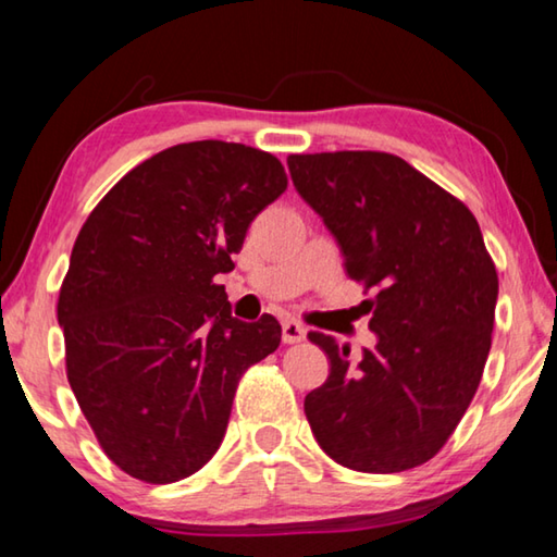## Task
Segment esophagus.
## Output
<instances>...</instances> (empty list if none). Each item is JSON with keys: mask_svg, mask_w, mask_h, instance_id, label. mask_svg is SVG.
Instances as JSON below:
<instances>
[{"mask_svg": "<svg viewBox=\"0 0 557 557\" xmlns=\"http://www.w3.org/2000/svg\"><path fill=\"white\" fill-rule=\"evenodd\" d=\"M307 338V329L301 326L295 319H287V322H282V342L285 344H299Z\"/></svg>", "mask_w": 557, "mask_h": 557, "instance_id": "1", "label": "esophagus"}]
</instances>
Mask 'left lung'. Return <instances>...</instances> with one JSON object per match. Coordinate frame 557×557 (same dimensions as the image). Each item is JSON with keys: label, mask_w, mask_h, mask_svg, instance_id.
<instances>
[{"label": "left lung", "mask_w": 557, "mask_h": 557, "mask_svg": "<svg viewBox=\"0 0 557 557\" xmlns=\"http://www.w3.org/2000/svg\"><path fill=\"white\" fill-rule=\"evenodd\" d=\"M351 280L375 287V346L358 363L312 332L329 379L305 398L314 437L338 465L393 474L425 465L467 412L492 348L498 277L465 203L385 152L287 157Z\"/></svg>", "instance_id": "1"}]
</instances>
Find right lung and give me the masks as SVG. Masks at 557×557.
Listing matches in <instances>:
<instances>
[{
	"instance_id": "1",
	"label": "right lung",
	"mask_w": 557,
	"mask_h": 557,
	"mask_svg": "<svg viewBox=\"0 0 557 557\" xmlns=\"http://www.w3.org/2000/svg\"><path fill=\"white\" fill-rule=\"evenodd\" d=\"M287 188L280 159L203 139L110 188L75 238L59 295L65 369L106 455L172 484L221 447L240 375L280 346L272 314L240 322L215 275Z\"/></svg>"
}]
</instances>
